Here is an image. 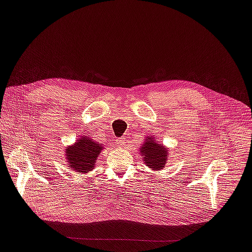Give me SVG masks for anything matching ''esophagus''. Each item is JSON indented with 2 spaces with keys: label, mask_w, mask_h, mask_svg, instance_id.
Wrapping results in <instances>:
<instances>
[{
  "label": "esophagus",
  "mask_w": 252,
  "mask_h": 252,
  "mask_svg": "<svg viewBox=\"0 0 252 252\" xmlns=\"http://www.w3.org/2000/svg\"><path fill=\"white\" fill-rule=\"evenodd\" d=\"M126 138H119V139H117L116 140V144H117V146L118 147H125V145H126Z\"/></svg>",
  "instance_id": "1"
}]
</instances>
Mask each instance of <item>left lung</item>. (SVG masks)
<instances>
[{"instance_id":"1","label":"left lung","mask_w":252,"mask_h":252,"mask_svg":"<svg viewBox=\"0 0 252 252\" xmlns=\"http://www.w3.org/2000/svg\"><path fill=\"white\" fill-rule=\"evenodd\" d=\"M141 155H143V158L146 165L153 170H160L165 167L167 161L168 150L163 148L158 142L155 139L148 138L142 146Z\"/></svg>"}]
</instances>
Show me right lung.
<instances>
[{
	"label": "right lung",
	"mask_w": 252,
	"mask_h": 252,
	"mask_svg": "<svg viewBox=\"0 0 252 252\" xmlns=\"http://www.w3.org/2000/svg\"><path fill=\"white\" fill-rule=\"evenodd\" d=\"M103 147L87 136L77 140V142L65 149L70 167L76 172L87 173L94 168L97 156Z\"/></svg>",
	"instance_id": "add662e5"
}]
</instances>
